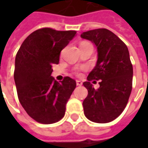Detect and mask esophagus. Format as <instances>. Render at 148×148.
I'll list each match as a JSON object with an SVG mask.
<instances>
[{
  "instance_id": "obj_1",
  "label": "esophagus",
  "mask_w": 148,
  "mask_h": 148,
  "mask_svg": "<svg viewBox=\"0 0 148 148\" xmlns=\"http://www.w3.org/2000/svg\"><path fill=\"white\" fill-rule=\"evenodd\" d=\"M82 82H81V81H78L77 80V86H82Z\"/></svg>"
}]
</instances>
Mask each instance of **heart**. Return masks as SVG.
<instances>
[{
  "instance_id": "b5f03b06",
  "label": "heart",
  "mask_w": 148,
  "mask_h": 148,
  "mask_svg": "<svg viewBox=\"0 0 148 148\" xmlns=\"http://www.w3.org/2000/svg\"><path fill=\"white\" fill-rule=\"evenodd\" d=\"M87 44H90V43H86V42H83V43H82L81 44H80V46H82V45H87Z\"/></svg>"
}]
</instances>
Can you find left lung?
<instances>
[{"label":"left lung","mask_w":148,"mask_h":148,"mask_svg":"<svg viewBox=\"0 0 148 148\" xmlns=\"http://www.w3.org/2000/svg\"><path fill=\"white\" fill-rule=\"evenodd\" d=\"M81 37L94 43L98 53L96 65L83 83L88 90L82 104L84 114L92 122H111L123 111L132 90L134 71L128 49L106 29L83 32ZM92 79L100 80L99 88L93 87Z\"/></svg>","instance_id":"1"}]
</instances>
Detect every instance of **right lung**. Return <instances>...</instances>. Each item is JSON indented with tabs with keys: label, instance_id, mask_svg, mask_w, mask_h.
<instances>
[{
	"label": "right lung",
	"instance_id": "obj_1",
	"mask_svg": "<svg viewBox=\"0 0 148 148\" xmlns=\"http://www.w3.org/2000/svg\"><path fill=\"white\" fill-rule=\"evenodd\" d=\"M76 31L43 28L33 32L21 44L15 57L14 79L18 98L26 113L41 123H53L65 114L66 105L77 86L69 77L58 82L53 65Z\"/></svg>",
	"mask_w": 148,
	"mask_h": 148
}]
</instances>
